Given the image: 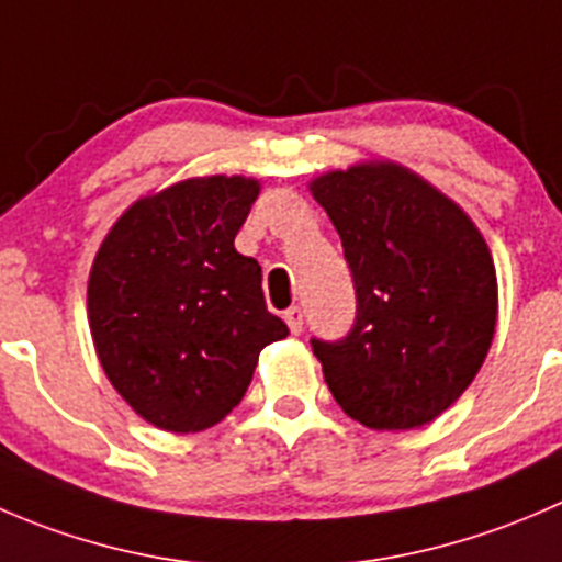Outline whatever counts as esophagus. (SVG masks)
Masks as SVG:
<instances>
[{
	"instance_id": "1",
	"label": "esophagus",
	"mask_w": 562,
	"mask_h": 562,
	"mask_svg": "<svg viewBox=\"0 0 562 562\" xmlns=\"http://www.w3.org/2000/svg\"><path fill=\"white\" fill-rule=\"evenodd\" d=\"M283 319H286L289 330L292 333L303 330V311H300V305H292V308L283 311Z\"/></svg>"
}]
</instances>
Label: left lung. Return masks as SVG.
<instances>
[{
    "instance_id": "obj_1",
    "label": "left lung",
    "mask_w": 562,
    "mask_h": 562,
    "mask_svg": "<svg viewBox=\"0 0 562 562\" xmlns=\"http://www.w3.org/2000/svg\"><path fill=\"white\" fill-rule=\"evenodd\" d=\"M308 191L341 237L358 297L347 338H311L327 387L369 429H420L468 391L492 347V251L453 199L393 160L325 171Z\"/></svg>"
}]
</instances>
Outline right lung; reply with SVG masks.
<instances>
[{
    "label": "right lung",
    "instance_id": "obj_1",
    "mask_svg": "<svg viewBox=\"0 0 562 562\" xmlns=\"http://www.w3.org/2000/svg\"><path fill=\"white\" fill-rule=\"evenodd\" d=\"M259 180L188 177L142 196L100 243L87 316L105 376L127 407L175 435L224 420L259 352L289 336L262 294V268L235 237Z\"/></svg>",
    "mask_w": 562,
    "mask_h": 562
}]
</instances>
